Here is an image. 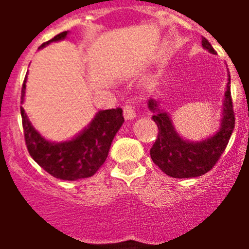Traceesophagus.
<instances>
[{"label":"esophagus","instance_id":"1","mask_svg":"<svg viewBox=\"0 0 249 249\" xmlns=\"http://www.w3.org/2000/svg\"><path fill=\"white\" fill-rule=\"evenodd\" d=\"M137 113H136V108H134V106L132 105H125L124 106V117L126 120H133V119H136Z\"/></svg>","mask_w":249,"mask_h":249}]
</instances>
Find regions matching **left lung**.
<instances>
[{
	"instance_id": "1",
	"label": "left lung",
	"mask_w": 249,
	"mask_h": 249,
	"mask_svg": "<svg viewBox=\"0 0 249 249\" xmlns=\"http://www.w3.org/2000/svg\"><path fill=\"white\" fill-rule=\"evenodd\" d=\"M201 45L205 50L216 54V50L205 37H203ZM228 81L220 129L214 136L200 142L183 140L174 129L169 115L160 108V101L148 99V108L154 112L152 120L159 128L158 138L152 144L150 155L152 161L169 177L193 178L203 176L212 169L225 151L235 126V115L232 111L230 93V75Z\"/></svg>"
}]
</instances>
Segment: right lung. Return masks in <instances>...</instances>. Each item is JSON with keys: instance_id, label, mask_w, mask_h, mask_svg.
I'll use <instances>...</instances> for the list:
<instances>
[{"instance_id": "add662e5", "label": "right lung", "mask_w": 249, "mask_h": 249, "mask_svg": "<svg viewBox=\"0 0 249 249\" xmlns=\"http://www.w3.org/2000/svg\"><path fill=\"white\" fill-rule=\"evenodd\" d=\"M67 33L66 31L56 35L54 38L41 45L40 49L50 42L63 40ZM25 83L27 77L21 88V102L24 99ZM20 113L29 155L53 177L64 181H76L94 176L107 159L113 137L124 123L121 108L103 109L94 116L83 132L71 141L56 143L45 140L33 128L23 107H20Z\"/></svg>"}]
</instances>
